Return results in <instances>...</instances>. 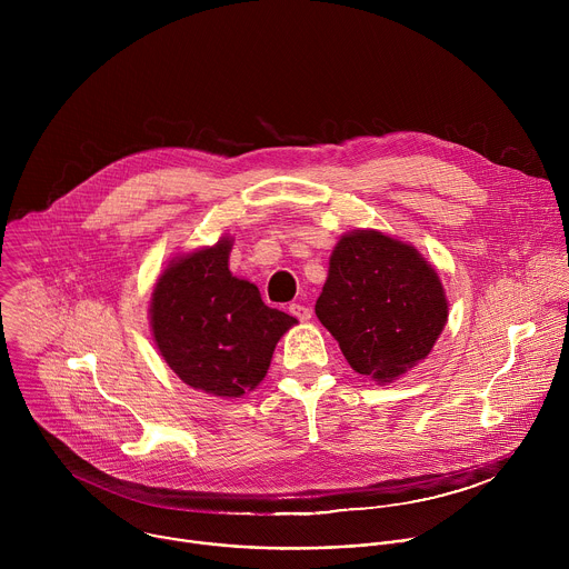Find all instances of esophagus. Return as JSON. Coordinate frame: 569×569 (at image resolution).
Masks as SVG:
<instances>
[{
  "instance_id": "obj_1",
  "label": "esophagus",
  "mask_w": 569,
  "mask_h": 569,
  "mask_svg": "<svg viewBox=\"0 0 569 569\" xmlns=\"http://www.w3.org/2000/svg\"><path fill=\"white\" fill-rule=\"evenodd\" d=\"M290 315H295L299 321H308L310 317H312V310L308 308V306H303V303H290Z\"/></svg>"
}]
</instances>
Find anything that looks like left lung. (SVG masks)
<instances>
[{
  "instance_id": "obj_1",
  "label": "left lung",
  "mask_w": 569,
  "mask_h": 569,
  "mask_svg": "<svg viewBox=\"0 0 569 569\" xmlns=\"http://www.w3.org/2000/svg\"><path fill=\"white\" fill-rule=\"evenodd\" d=\"M315 312L358 373L391 382L432 351L448 303L437 272L412 246L353 231L333 250Z\"/></svg>"
}]
</instances>
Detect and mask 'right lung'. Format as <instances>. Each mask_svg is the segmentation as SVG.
<instances>
[{
  "mask_svg": "<svg viewBox=\"0 0 569 569\" xmlns=\"http://www.w3.org/2000/svg\"><path fill=\"white\" fill-rule=\"evenodd\" d=\"M231 240L173 261L157 279L152 336L169 367L191 387L240 398L268 373L292 315L263 303L254 283L231 277Z\"/></svg>",
  "mask_w": 569,
  "mask_h": 569,
  "instance_id": "add662e5",
  "label": "right lung"
}]
</instances>
